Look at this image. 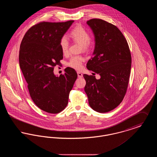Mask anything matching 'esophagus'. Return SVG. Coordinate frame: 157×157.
Returning <instances> with one entry per match:
<instances>
[{
    "label": "esophagus",
    "instance_id": "34e87169",
    "mask_svg": "<svg viewBox=\"0 0 157 157\" xmlns=\"http://www.w3.org/2000/svg\"><path fill=\"white\" fill-rule=\"evenodd\" d=\"M77 74H78V77L79 78L83 77V74H82L81 72H77Z\"/></svg>",
    "mask_w": 157,
    "mask_h": 157
}]
</instances>
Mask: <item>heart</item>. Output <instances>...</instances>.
<instances>
[{
    "instance_id": "obj_1",
    "label": "heart",
    "mask_w": 157,
    "mask_h": 157,
    "mask_svg": "<svg viewBox=\"0 0 157 157\" xmlns=\"http://www.w3.org/2000/svg\"><path fill=\"white\" fill-rule=\"evenodd\" d=\"M71 38L75 41L81 44L83 51H88L90 47V35L89 32L82 28V26H76L71 30L70 33ZM59 46L62 52L67 54L69 48V41L67 37L63 36L60 38ZM83 58L80 56H76L71 58L67 65L76 69H80L82 67V63Z\"/></svg>"
}]
</instances>
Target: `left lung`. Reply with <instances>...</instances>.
I'll list each match as a JSON object with an SVG mask.
<instances>
[{"label":"left lung","instance_id":"obj_1","mask_svg":"<svg viewBox=\"0 0 157 157\" xmlns=\"http://www.w3.org/2000/svg\"><path fill=\"white\" fill-rule=\"evenodd\" d=\"M95 37L92 59L86 67L101 78L83 75L85 92L92 109L109 112L122 101L127 92L131 67V55L127 40L120 29L99 19L87 21Z\"/></svg>","mask_w":157,"mask_h":157}]
</instances>
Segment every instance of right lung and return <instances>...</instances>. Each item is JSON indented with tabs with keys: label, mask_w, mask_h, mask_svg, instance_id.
I'll return each mask as SVG.
<instances>
[{
	"label": "right lung",
	"mask_w": 157,
	"mask_h": 157,
	"mask_svg": "<svg viewBox=\"0 0 157 157\" xmlns=\"http://www.w3.org/2000/svg\"><path fill=\"white\" fill-rule=\"evenodd\" d=\"M74 22L39 23L27 31L20 46L19 65L30 97L48 113H57L66 108L78 77L71 67L59 76L53 73V67L63 59L60 39Z\"/></svg>",
	"instance_id": "obj_1"
}]
</instances>
